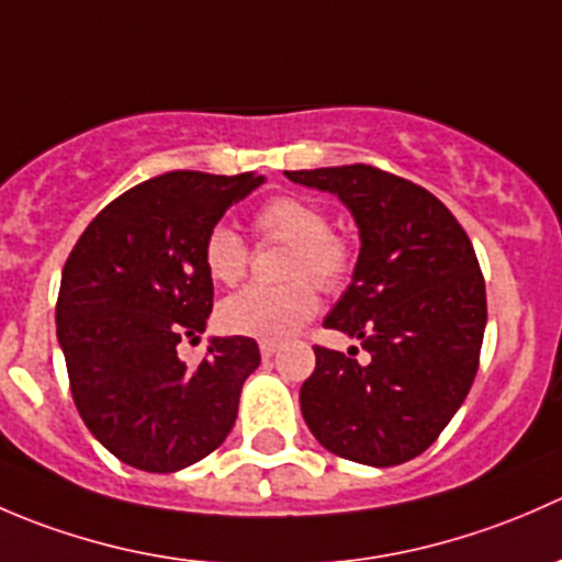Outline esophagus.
Listing matches in <instances>:
<instances>
[{"label": "esophagus", "instance_id": "34e87169", "mask_svg": "<svg viewBox=\"0 0 562 562\" xmlns=\"http://www.w3.org/2000/svg\"><path fill=\"white\" fill-rule=\"evenodd\" d=\"M274 353H277L274 342H260V356H263V361H269Z\"/></svg>", "mask_w": 562, "mask_h": 562}]
</instances>
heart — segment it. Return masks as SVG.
Wrapping results in <instances>:
<instances>
[{"mask_svg":"<svg viewBox=\"0 0 562 562\" xmlns=\"http://www.w3.org/2000/svg\"><path fill=\"white\" fill-rule=\"evenodd\" d=\"M263 239L291 245L282 285H252L220 304V326L241 337L280 342L317 313V291H337L350 274V247L331 234L328 214L296 195L266 201L255 214ZM203 269L220 285H236L247 274V245L228 225H214L203 239ZM310 279L314 281L308 282Z\"/></svg>","mask_w":562,"mask_h":562,"instance_id":"heart-1","label":"heart"}]
</instances>
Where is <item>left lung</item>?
I'll use <instances>...</instances> for the list:
<instances>
[{"mask_svg":"<svg viewBox=\"0 0 562 562\" xmlns=\"http://www.w3.org/2000/svg\"><path fill=\"white\" fill-rule=\"evenodd\" d=\"M331 192L359 228L348 291L323 326L361 339L348 353L315 348L302 416L317 443L350 462L391 468L435 443L473 386L486 291L473 245L424 187L372 166L285 171Z\"/></svg>","mask_w":562,"mask_h":562,"instance_id":"8db88e82","label":"left lung"}]
</instances>
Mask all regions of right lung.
<instances>
[{
  "label": "right lung",
  "mask_w": 562,
  "mask_h": 562,
  "mask_svg": "<svg viewBox=\"0 0 562 562\" xmlns=\"http://www.w3.org/2000/svg\"><path fill=\"white\" fill-rule=\"evenodd\" d=\"M263 176L173 171L140 181L89 223L61 271L56 339L89 432L130 468L176 473L234 429L260 364L249 337H212L187 367L181 337L206 331L214 285L203 239Z\"/></svg>",
  "instance_id": "add662e5"
}]
</instances>
